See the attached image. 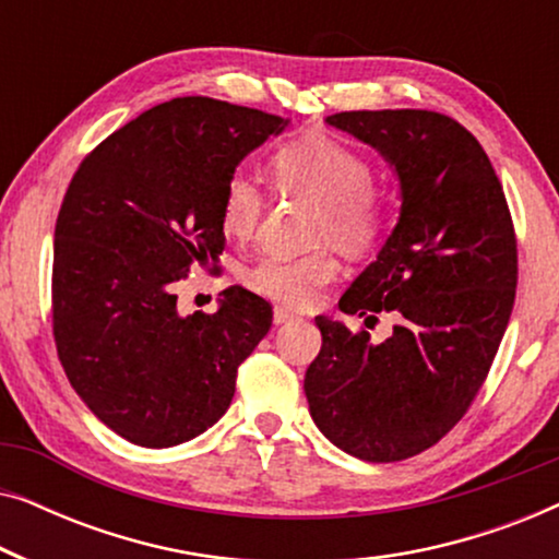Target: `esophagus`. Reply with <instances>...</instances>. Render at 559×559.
Listing matches in <instances>:
<instances>
[{"mask_svg": "<svg viewBox=\"0 0 559 559\" xmlns=\"http://www.w3.org/2000/svg\"><path fill=\"white\" fill-rule=\"evenodd\" d=\"M297 316L295 312H289L285 308H274V325H282V323H289V320H295Z\"/></svg>", "mask_w": 559, "mask_h": 559, "instance_id": "1", "label": "esophagus"}]
</instances>
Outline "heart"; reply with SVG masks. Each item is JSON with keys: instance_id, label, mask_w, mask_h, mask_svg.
I'll return each instance as SVG.
<instances>
[{"instance_id": "b5f03b06", "label": "heart", "mask_w": 559, "mask_h": 559, "mask_svg": "<svg viewBox=\"0 0 559 559\" xmlns=\"http://www.w3.org/2000/svg\"><path fill=\"white\" fill-rule=\"evenodd\" d=\"M270 167L280 188L323 201L316 226L318 239H333L341 247L361 251L384 231L389 198L371 182L369 159L346 142L328 134H302L282 144L272 155ZM264 209L266 198L251 175L239 170L226 180L221 216L228 234L249 239ZM335 272V257L328 249H318L302 257H262L251 266L247 280L262 295L302 308L316 300Z\"/></svg>"}]
</instances>
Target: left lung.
I'll list each match as a JSON object with an SVG mask.
<instances>
[{
	"instance_id": "left-lung-1",
	"label": "left lung",
	"mask_w": 559,
	"mask_h": 559,
	"mask_svg": "<svg viewBox=\"0 0 559 559\" xmlns=\"http://www.w3.org/2000/svg\"><path fill=\"white\" fill-rule=\"evenodd\" d=\"M325 121L371 144L402 193L392 236L341 310H386L400 323L371 343L366 331L318 316L323 346L305 373V396L335 448L394 463L445 438L484 386L514 308V224L491 159L445 114L341 111Z\"/></svg>"
}]
</instances>
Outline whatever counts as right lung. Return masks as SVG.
I'll return each instance as SVG.
<instances>
[{"mask_svg":"<svg viewBox=\"0 0 559 559\" xmlns=\"http://www.w3.org/2000/svg\"><path fill=\"white\" fill-rule=\"evenodd\" d=\"M287 119L209 96L173 98L86 155L66 190L52 249V335L75 394L142 448L216 425L272 305L228 287L216 312H178L190 266L224 251L226 180Z\"/></svg>","mask_w":559,"mask_h":559,"instance_id":"1","label":"right lung"}]
</instances>
